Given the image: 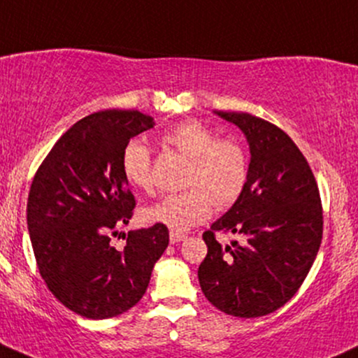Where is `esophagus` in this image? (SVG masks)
<instances>
[{"label": "esophagus", "mask_w": 358, "mask_h": 358, "mask_svg": "<svg viewBox=\"0 0 358 358\" xmlns=\"http://www.w3.org/2000/svg\"><path fill=\"white\" fill-rule=\"evenodd\" d=\"M186 234H180V232H174L172 231L171 234H169V241H171V244H178V242H180V241H184L186 239Z\"/></svg>", "instance_id": "1"}]
</instances>
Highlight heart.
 <instances>
[{
  "label": "heart",
  "mask_w": 358,
  "mask_h": 358,
  "mask_svg": "<svg viewBox=\"0 0 358 358\" xmlns=\"http://www.w3.org/2000/svg\"><path fill=\"white\" fill-rule=\"evenodd\" d=\"M166 145L191 159L186 180L189 189L162 196L145 207L151 222L172 231H187L217 209L236 204L249 180V156L236 139L220 138L213 127L197 119H186L162 136ZM121 169L127 184L143 191L152 189V154L141 141L132 139L121 154Z\"/></svg>",
  "instance_id": "obj_1"
}]
</instances>
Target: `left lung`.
<instances>
[{
    "instance_id": "8db88e82",
    "label": "left lung",
    "mask_w": 358,
    "mask_h": 358,
    "mask_svg": "<svg viewBox=\"0 0 358 358\" xmlns=\"http://www.w3.org/2000/svg\"><path fill=\"white\" fill-rule=\"evenodd\" d=\"M249 141V180L231 209L202 234L197 275L206 299L234 317L272 314L294 297L319 252L324 215L317 180L280 127L249 113L217 111ZM236 233L222 246L215 234Z\"/></svg>"
}]
</instances>
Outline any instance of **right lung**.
Wrapping results in <instances>:
<instances>
[{
	"instance_id": "1",
	"label": "right lung",
	"mask_w": 358,
	"mask_h": 358,
	"mask_svg": "<svg viewBox=\"0 0 358 358\" xmlns=\"http://www.w3.org/2000/svg\"><path fill=\"white\" fill-rule=\"evenodd\" d=\"M152 126L136 109L90 114L57 139L31 184L26 219L38 271L57 301L86 319L134 307L169 245L164 224L129 231L122 249L111 245L136 206L122 149Z\"/></svg>"
}]
</instances>
